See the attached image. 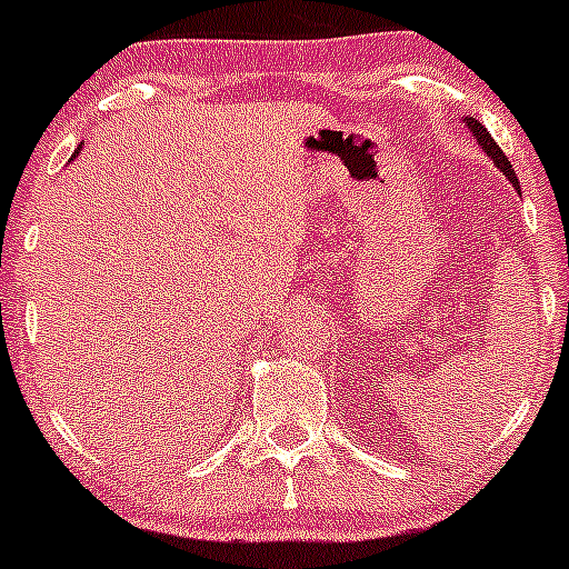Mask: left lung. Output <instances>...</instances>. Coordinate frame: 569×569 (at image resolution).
<instances>
[{"mask_svg":"<svg viewBox=\"0 0 569 569\" xmlns=\"http://www.w3.org/2000/svg\"><path fill=\"white\" fill-rule=\"evenodd\" d=\"M468 129H470V131H473L476 142H479V146H481V148H485V151H487V153H490V157H492V162H496V164H498V168H501V170H503V176H507V178H509V181H512V183H515V187H518V192H520V183H518V176H515L512 164H509V159H507V157H503V151H501V148H498V146H496V140H492V137H490V131H487V129H485V126H481V123H479V120H473V118H468Z\"/></svg>","mask_w":569,"mask_h":569,"instance_id":"1","label":"left lung"}]
</instances>
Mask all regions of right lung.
<instances>
[{
	"label": "right lung",
	"mask_w": 569,
	"mask_h": 569,
	"mask_svg": "<svg viewBox=\"0 0 569 569\" xmlns=\"http://www.w3.org/2000/svg\"><path fill=\"white\" fill-rule=\"evenodd\" d=\"M73 157H77V153H73Z\"/></svg>",
	"instance_id": "obj_1"
}]
</instances>
